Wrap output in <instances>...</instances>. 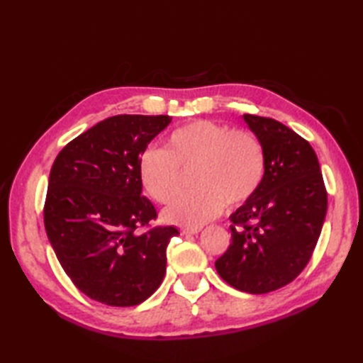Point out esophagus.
Returning a JSON list of instances; mask_svg holds the SVG:
<instances>
[{
	"label": "esophagus",
	"instance_id": "esophagus-1",
	"mask_svg": "<svg viewBox=\"0 0 363 363\" xmlns=\"http://www.w3.org/2000/svg\"><path fill=\"white\" fill-rule=\"evenodd\" d=\"M181 233L184 235H195L198 233H201V228H182Z\"/></svg>",
	"mask_w": 363,
	"mask_h": 363
}]
</instances>
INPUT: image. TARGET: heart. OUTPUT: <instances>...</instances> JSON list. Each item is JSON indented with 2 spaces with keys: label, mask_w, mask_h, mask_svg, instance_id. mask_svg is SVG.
<instances>
[{
  "label": "heart",
  "mask_w": 363,
  "mask_h": 363,
  "mask_svg": "<svg viewBox=\"0 0 363 363\" xmlns=\"http://www.w3.org/2000/svg\"><path fill=\"white\" fill-rule=\"evenodd\" d=\"M196 187L177 196L164 211L169 225L199 228L215 218L225 204L230 209L257 194L265 177V150L259 138L209 120H196L174 129L165 150L146 148L138 159V177L154 201L167 204L190 172Z\"/></svg>",
  "instance_id": "obj_1"
}]
</instances>
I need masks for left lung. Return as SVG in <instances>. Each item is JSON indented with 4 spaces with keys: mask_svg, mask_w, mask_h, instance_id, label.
<instances>
[{
    "mask_svg": "<svg viewBox=\"0 0 363 363\" xmlns=\"http://www.w3.org/2000/svg\"><path fill=\"white\" fill-rule=\"evenodd\" d=\"M243 120L265 150V177L229 217L233 243L215 268L234 289L262 295L290 284L309 264L328 194L309 142L273 118L245 113Z\"/></svg>",
    "mask_w": 363,
    "mask_h": 363,
    "instance_id": "1",
    "label": "left lung"
}]
</instances>
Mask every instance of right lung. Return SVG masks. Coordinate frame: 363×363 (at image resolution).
Listing matches in <instances>:
<instances>
[{
    "mask_svg": "<svg viewBox=\"0 0 363 363\" xmlns=\"http://www.w3.org/2000/svg\"><path fill=\"white\" fill-rule=\"evenodd\" d=\"M168 115H115L68 143L54 160L43 221L64 272L84 295L130 307L157 290L173 226L143 234L157 212L142 196L138 159Z\"/></svg>",
    "mask_w": 363,
    "mask_h": 363,
    "instance_id": "add662e5",
    "label": "right lung"
}]
</instances>
